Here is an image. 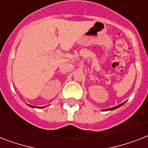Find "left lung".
<instances>
[{"label": "left lung", "mask_w": 148, "mask_h": 148, "mask_svg": "<svg viewBox=\"0 0 148 148\" xmlns=\"http://www.w3.org/2000/svg\"><path fill=\"white\" fill-rule=\"evenodd\" d=\"M125 103V102H124ZM124 103H121V104H119V105H117V106H115V107H114V108H109V109H107V110H114V109H117V108H120L121 106H122L123 104H124Z\"/></svg>", "instance_id": "obj_1"}]
</instances>
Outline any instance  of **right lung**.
<instances>
[{
    "mask_svg": "<svg viewBox=\"0 0 148 148\" xmlns=\"http://www.w3.org/2000/svg\"><path fill=\"white\" fill-rule=\"evenodd\" d=\"M29 106H30V107H31V108H35V107H34V106H31V105H29ZM45 108V107H38V108Z\"/></svg>",
    "mask_w": 148,
    "mask_h": 148,
    "instance_id": "obj_1",
    "label": "right lung"
}]
</instances>
